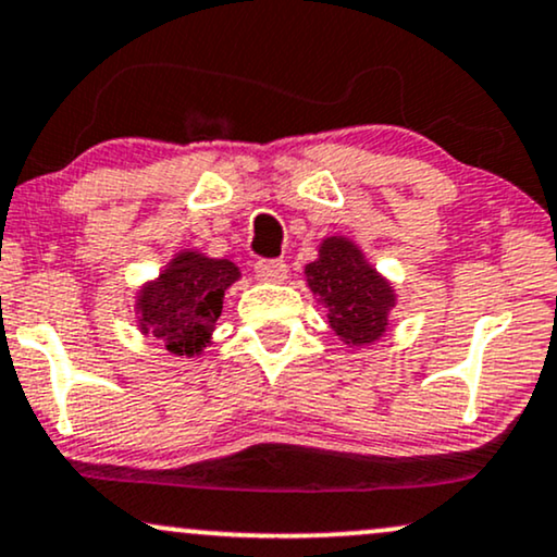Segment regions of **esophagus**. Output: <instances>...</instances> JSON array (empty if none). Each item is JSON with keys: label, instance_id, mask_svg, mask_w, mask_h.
I'll list each match as a JSON object with an SVG mask.
<instances>
[{"label": "esophagus", "instance_id": "1", "mask_svg": "<svg viewBox=\"0 0 557 557\" xmlns=\"http://www.w3.org/2000/svg\"><path fill=\"white\" fill-rule=\"evenodd\" d=\"M286 273H289V268L284 260H258L256 263V276L265 284H281V281H286Z\"/></svg>", "mask_w": 557, "mask_h": 557}]
</instances>
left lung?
<instances>
[{
    "mask_svg": "<svg viewBox=\"0 0 557 557\" xmlns=\"http://www.w3.org/2000/svg\"><path fill=\"white\" fill-rule=\"evenodd\" d=\"M310 292L327 310V325L351 348H367L389 331L397 294L351 237L331 235L318 245V258L305 265Z\"/></svg>",
    "mask_w": 557,
    "mask_h": 557,
    "instance_id": "left-lung-1",
    "label": "left lung"
}]
</instances>
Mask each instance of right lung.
<instances>
[{"instance_id": "1", "label": "right lung", "mask_w": 557, "mask_h": 557, "mask_svg": "<svg viewBox=\"0 0 557 557\" xmlns=\"http://www.w3.org/2000/svg\"><path fill=\"white\" fill-rule=\"evenodd\" d=\"M243 278L226 258H209L194 247H183L160 276L136 289V327L147 338L162 343L164 351L194 359L211 346L224 292Z\"/></svg>"}]
</instances>
